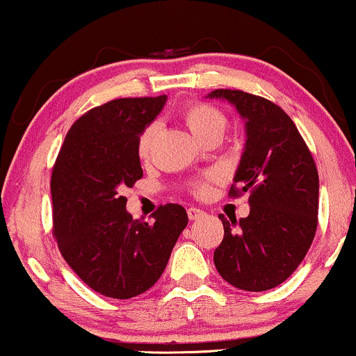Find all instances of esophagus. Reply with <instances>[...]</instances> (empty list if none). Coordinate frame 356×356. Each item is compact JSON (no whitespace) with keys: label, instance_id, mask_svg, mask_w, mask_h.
Instances as JSON below:
<instances>
[{"label":"esophagus","instance_id":"1","mask_svg":"<svg viewBox=\"0 0 356 356\" xmlns=\"http://www.w3.org/2000/svg\"><path fill=\"white\" fill-rule=\"evenodd\" d=\"M187 216H189L191 220H195V219H201L202 216H206V212L199 209V207H189V209H187Z\"/></svg>","mask_w":356,"mask_h":356}]
</instances>
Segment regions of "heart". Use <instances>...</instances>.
I'll use <instances>...</instances> for the list:
<instances>
[{
  "mask_svg": "<svg viewBox=\"0 0 356 356\" xmlns=\"http://www.w3.org/2000/svg\"><path fill=\"white\" fill-rule=\"evenodd\" d=\"M184 117H186L191 132L197 138L209 136V134H222L224 129H226V117L218 108L207 104L189 105L186 108V112H184ZM155 134H157V125L155 124L149 125L140 134V138H138L137 144V152L142 159H145L149 155Z\"/></svg>",
  "mask_w": 356,
  "mask_h": 356,
  "instance_id": "heart-1",
  "label": "heart"
}]
</instances>
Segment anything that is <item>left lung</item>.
<instances>
[{
	"label": "left lung",
	"instance_id": "left-lung-1",
	"mask_svg": "<svg viewBox=\"0 0 356 356\" xmlns=\"http://www.w3.org/2000/svg\"><path fill=\"white\" fill-rule=\"evenodd\" d=\"M244 120L243 154L231 194L249 192V216L227 220L214 251L224 281L244 291H268L305 259L318 224L320 181L312 152L283 108L241 90H214Z\"/></svg>",
	"mask_w": 356,
	"mask_h": 356
}]
</instances>
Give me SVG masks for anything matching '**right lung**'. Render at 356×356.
<instances>
[{
  "label": "right lung",
  "mask_w": 356,
  "mask_h": 356,
  "mask_svg": "<svg viewBox=\"0 0 356 356\" xmlns=\"http://www.w3.org/2000/svg\"><path fill=\"white\" fill-rule=\"evenodd\" d=\"M165 102V95L118 99L92 108L70 127L53 167V232L61 256L93 291L115 300L157 283L189 222L179 204L159 207L152 224L132 219L120 195L144 175L138 138Z\"/></svg>",
  "instance_id": "1"
}]
</instances>
